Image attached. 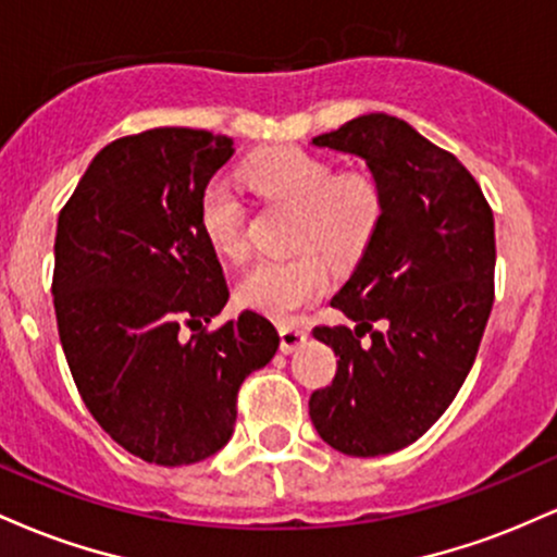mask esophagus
<instances>
[{
    "mask_svg": "<svg viewBox=\"0 0 557 557\" xmlns=\"http://www.w3.org/2000/svg\"><path fill=\"white\" fill-rule=\"evenodd\" d=\"M309 332L304 327H290V324H280V350L283 354H293V350L300 348L306 343Z\"/></svg>",
    "mask_w": 557,
    "mask_h": 557,
    "instance_id": "obj_1",
    "label": "esophagus"
}]
</instances>
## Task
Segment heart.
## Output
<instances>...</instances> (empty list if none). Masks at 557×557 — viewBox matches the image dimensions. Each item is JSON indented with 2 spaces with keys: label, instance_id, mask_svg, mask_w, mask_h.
<instances>
[{
  "label": "heart",
  "instance_id": "1",
  "mask_svg": "<svg viewBox=\"0 0 557 557\" xmlns=\"http://www.w3.org/2000/svg\"><path fill=\"white\" fill-rule=\"evenodd\" d=\"M243 181L264 196L298 207L296 246L311 248L287 259H264L243 274L238 298L259 314L296 319L327 290V264H356L382 222V196L363 175H341L327 159L304 149L261 151L243 164ZM198 227L214 251L238 259L246 251V207L238 190L212 181L198 198ZM319 250L323 253H315Z\"/></svg>",
  "mask_w": 557,
  "mask_h": 557
}]
</instances>
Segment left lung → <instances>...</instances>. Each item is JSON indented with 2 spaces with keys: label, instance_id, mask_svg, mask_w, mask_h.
<instances>
[{
  "label": "left lung",
  "instance_id": "left-lung-1",
  "mask_svg": "<svg viewBox=\"0 0 557 557\" xmlns=\"http://www.w3.org/2000/svg\"><path fill=\"white\" fill-rule=\"evenodd\" d=\"M311 144L367 162L382 222L332 298L356 327L314 330L341 361L309 417L345 456H387L443 417L474 367L495 300V220L471 172L406 120L361 114Z\"/></svg>",
  "mask_w": 557,
  "mask_h": 557
}]
</instances>
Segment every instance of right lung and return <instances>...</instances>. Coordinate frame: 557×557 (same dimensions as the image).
Masks as SVG:
<instances>
[{"instance_id": "add662e5", "label": "right lung", "mask_w": 557, "mask_h": 557, "mask_svg": "<svg viewBox=\"0 0 557 557\" xmlns=\"http://www.w3.org/2000/svg\"><path fill=\"white\" fill-rule=\"evenodd\" d=\"M233 138L154 127L112 140L62 207L54 314L70 372L117 445L188 466L233 437L238 389L277 354L267 317L243 311L209 332L230 290L198 227V198Z\"/></svg>"}]
</instances>
